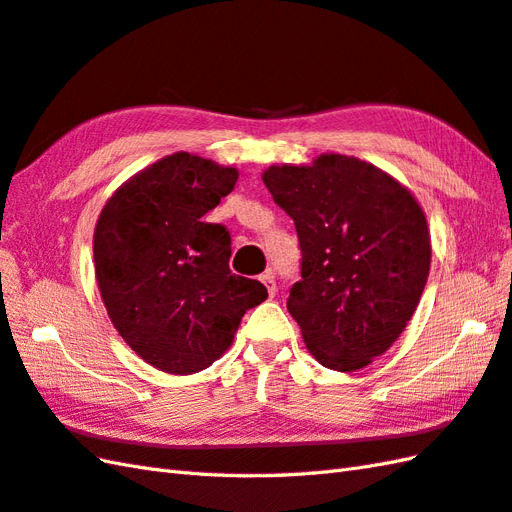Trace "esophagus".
I'll return each mask as SVG.
<instances>
[{
    "label": "esophagus",
    "instance_id": "esophagus-1",
    "mask_svg": "<svg viewBox=\"0 0 512 512\" xmlns=\"http://www.w3.org/2000/svg\"><path fill=\"white\" fill-rule=\"evenodd\" d=\"M259 281H261V283H264V285H266V288H268V294H270V296H275V294H277V283H275V272H272V270H266V272H264V275H261V277H259Z\"/></svg>",
    "mask_w": 512,
    "mask_h": 512
}]
</instances>
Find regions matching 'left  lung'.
I'll use <instances>...</instances> for the list:
<instances>
[{
	"label": "left lung",
	"instance_id": "1",
	"mask_svg": "<svg viewBox=\"0 0 512 512\" xmlns=\"http://www.w3.org/2000/svg\"><path fill=\"white\" fill-rule=\"evenodd\" d=\"M294 220L301 281L288 312L314 358L358 371L386 353L421 301L432 244L421 205L384 170L347 154L261 174Z\"/></svg>",
	"mask_w": 512,
	"mask_h": 512
}]
</instances>
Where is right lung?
I'll return each instance as SVG.
<instances>
[{"mask_svg":"<svg viewBox=\"0 0 512 512\" xmlns=\"http://www.w3.org/2000/svg\"><path fill=\"white\" fill-rule=\"evenodd\" d=\"M237 170L176 152L106 200L93 233L95 279L113 327L141 360L172 375L211 366L268 290L229 268L231 235L202 220Z\"/></svg>","mask_w":512,"mask_h":512,"instance_id":"obj_1","label":"right lung"}]
</instances>
